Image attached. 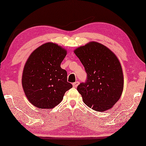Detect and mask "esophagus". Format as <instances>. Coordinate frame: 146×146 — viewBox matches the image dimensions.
Here are the masks:
<instances>
[{
	"instance_id": "1",
	"label": "esophagus",
	"mask_w": 146,
	"mask_h": 146,
	"mask_svg": "<svg viewBox=\"0 0 146 146\" xmlns=\"http://www.w3.org/2000/svg\"><path fill=\"white\" fill-rule=\"evenodd\" d=\"M79 83H80V82H75V83H73V87L76 88L77 86H78V85H79Z\"/></svg>"
}]
</instances>
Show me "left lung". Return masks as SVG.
I'll use <instances>...</instances> for the list:
<instances>
[{
  "label": "left lung",
  "instance_id": "obj_1",
  "mask_svg": "<svg viewBox=\"0 0 146 146\" xmlns=\"http://www.w3.org/2000/svg\"><path fill=\"white\" fill-rule=\"evenodd\" d=\"M87 73L77 90L83 102L97 111L110 109L119 100L123 88L120 62L113 52L97 42H90L74 51Z\"/></svg>",
  "mask_w": 146,
  "mask_h": 146
}]
</instances>
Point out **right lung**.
I'll return each instance as SVG.
<instances>
[{
  "label": "right lung",
  "mask_w": 146,
  "mask_h": 146,
  "mask_svg": "<svg viewBox=\"0 0 146 146\" xmlns=\"http://www.w3.org/2000/svg\"><path fill=\"white\" fill-rule=\"evenodd\" d=\"M66 50L47 42L34 51L24 68L22 85L31 104L40 109L52 108L63 100L73 85L67 82V72L60 65Z\"/></svg>",
  "instance_id": "add662e5"
}]
</instances>
